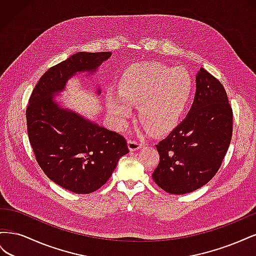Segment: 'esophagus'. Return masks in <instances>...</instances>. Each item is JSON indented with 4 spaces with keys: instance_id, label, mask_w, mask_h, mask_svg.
<instances>
[{
    "instance_id": "obj_1",
    "label": "esophagus",
    "mask_w": 256,
    "mask_h": 256,
    "mask_svg": "<svg viewBox=\"0 0 256 256\" xmlns=\"http://www.w3.org/2000/svg\"><path fill=\"white\" fill-rule=\"evenodd\" d=\"M142 143L138 142L136 138H129L128 140V147L130 150H136L138 148H141Z\"/></svg>"
}]
</instances>
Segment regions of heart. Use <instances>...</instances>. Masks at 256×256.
<instances>
[{
	"instance_id": "b5f03b06",
	"label": "heart",
	"mask_w": 256,
	"mask_h": 256,
	"mask_svg": "<svg viewBox=\"0 0 256 256\" xmlns=\"http://www.w3.org/2000/svg\"><path fill=\"white\" fill-rule=\"evenodd\" d=\"M194 80L188 69L160 63L131 67L118 82V97L108 96L110 112L120 120L130 116L128 104L138 106V120L152 134L175 127L190 102Z\"/></svg>"
}]
</instances>
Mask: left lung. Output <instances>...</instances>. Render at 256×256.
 Instances as JSON below:
<instances>
[{"mask_svg": "<svg viewBox=\"0 0 256 256\" xmlns=\"http://www.w3.org/2000/svg\"><path fill=\"white\" fill-rule=\"evenodd\" d=\"M233 134V110L221 82L200 68L194 102L180 125L157 145L159 164L152 174L159 187L186 194L218 172Z\"/></svg>", "mask_w": 256, "mask_h": 256, "instance_id": "8db88e82", "label": "left lung"}]
</instances>
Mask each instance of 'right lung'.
<instances>
[{"label": "right lung", "mask_w": 256, "mask_h": 256, "mask_svg": "<svg viewBox=\"0 0 256 256\" xmlns=\"http://www.w3.org/2000/svg\"><path fill=\"white\" fill-rule=\"evenodd\" d=\"M111 52H79L49 68L37 82L26 106L28 140L37 164L52 182L78 194L106 182L118 162L129 152L126 138L78 114L60 109L54 92L63 90L76 72H90Z\"/></svg>", "instance_id": "add662e5"}]
</instances>
